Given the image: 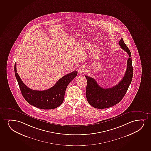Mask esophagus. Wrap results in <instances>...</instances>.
Segmentation results:
<instances>
[{
    "mask_svg": "<svg viewBox=\"0 0 151 151\" xmlns=\"http://www.w3.org/2000/svg\"><path fill=\"white\" fill-rule=\"evenodd\" d=\"M84 71H85V70H84V68H83V67H81L80 68H79L78 70L79 74H82V73L84 72Z\"/></svg>",
    "mask_w": 151,
    "mask_h": 151,
    "instance_id": "esophagus-1",
    "label": "esophagus"
}]
</instances>
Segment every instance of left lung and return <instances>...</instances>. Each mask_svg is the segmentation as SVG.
<instances>
[{
	"instance_id": "8db88e82",
	"label": "left lung",
	"mask_w": 151,
	"mask_h": 151,
	"mask_svg": "<svg viewBox=\"0 0 151 151\" xmlns=\"http://www.w3.org/2000/svg\"><path fill=\"white\" fill-rule=\"evenodd\" d=\"M122 49L129 56L125 74L118 84L110 88H104L99 86L95 79L86 76L87 80L86 99L91 106L96 109H106L115 106L122 99L131 83L133 75L131 53L122 38L119 42Z\"/></svg>"
}]
</instances>
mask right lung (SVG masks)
I'll list each match as a JSON object with an SVG mask.
<instances>
[{
  "label": "right lung",
  "mask_w": 151,
  "mask_h": 151,
  "mask_svg": "<svg viewBox=\"0 0 151 151\" xmlns=\"http://www.w3.org/2000/svg\"><path fill=\"white\" fill-rule=\"evenodd\" d=\"M14 71L24 98L29 104L43 110H51L60 106L64 100L67 86L77 74V71L74 70L61 77L53 87L41 91L32 90L24 84L17 73L16 63Z\"/></svg>",
  "instance_id": "add662e5"
}]
</instances>
